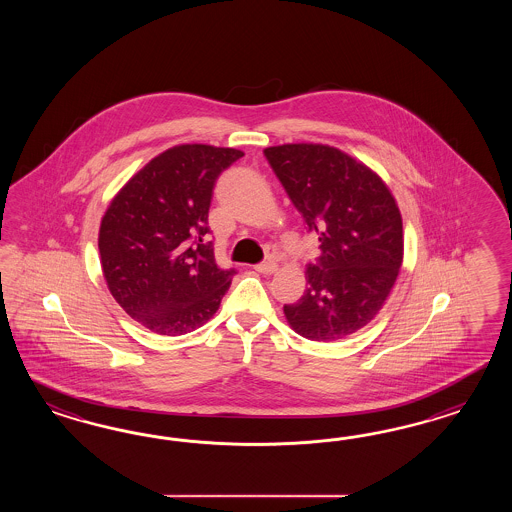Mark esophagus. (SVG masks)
Segmentation results:
<instances>
[{"label": "esophagus", "instance_id": "esophagus-1", "mask_svg": "<svg viewBox=\"0 0 512 512\" xmlns=\"http://www.w3.org/2000/svg\"><path fill=\"white\" fill-rule=\"evenodd\" d=\"M255 270H257V272H261V274H266V276H270V274H274V272H276V270H278V264H276V263L255 264Z\"/></svg>", "mask_w": 512, "mask_h": 512}]
</instances>
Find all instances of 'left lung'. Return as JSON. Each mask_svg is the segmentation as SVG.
Returning a JSON list of instances; mask_svg holds the SVG:
<instances>
[{
    "label": "left lung",
    "instance_id": "8db88e82",
    "mask_svg": "<svg viewBox=\"0 0 512 512\" xmlns=\"http://www.w3.org/2000/svg\"><path fill=\"white\" fill-rule=\"evenodd\" d=\"M264 155L321 242L304 295L283 306L287 323L311 341L343 340L379 313L400 274V208L377 172L334 146L281 144Z\"/></svg>",
    "mask_w": 512,
    "mask_h": 512
}]
</instances>
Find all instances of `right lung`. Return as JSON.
<instances>
[{
	"label": "right lung",
	"mask_w": 512,
	"mask_h": 512,
	"mask_svg": "<svg viewBox=\"0 0 512 512\" xmlns=\"http://www.w3.org/2000/svg\"><path fill=\"white\" fill-rule=\"evenodd\" d=\"M244 152L180 144L155 155L110 201L99 255L110 295L129 317L161 336L208 323L233 268L216 264L208 210L217 176Z\"/></svg>",
	"instance_id": "obj_1"
}]
</instances>
